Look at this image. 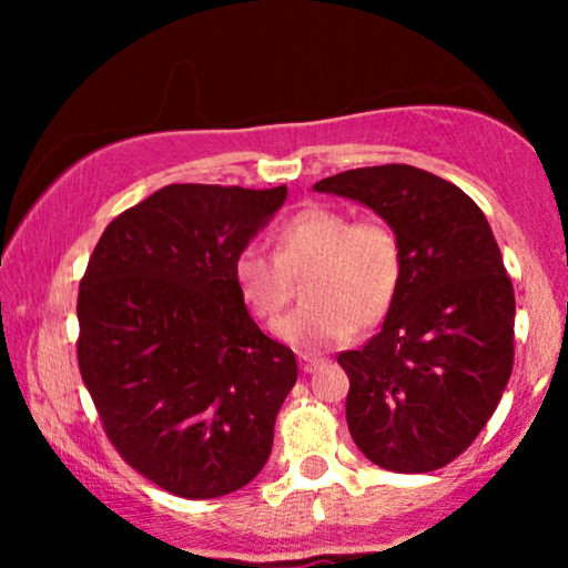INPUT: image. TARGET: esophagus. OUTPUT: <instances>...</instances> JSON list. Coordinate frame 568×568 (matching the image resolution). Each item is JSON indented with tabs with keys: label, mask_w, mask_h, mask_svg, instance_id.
Returning <instances> with one entry per match:
<instances>
[{
	"label": "esophagus",
	"mask_w": 568,
	"mask_h": 568,
	"mask_svg": "<svg viewBox=\"0 0 568 568\" xmlns=\"http://www.w3.org/2000/svg\"><path fill=\"white\" fill-rule=\"evenodd\" d=\"M323 359L321 356H313V354H300V367L302 372H315L317 367H321Z\"/></svg>",
	"instance_id": "esophagus-1"
}]
</instances>
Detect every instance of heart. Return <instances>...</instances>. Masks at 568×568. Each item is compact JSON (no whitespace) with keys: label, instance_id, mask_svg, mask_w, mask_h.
I'll list each match as a JSON object with an SVG mask.
<instances>
[{"label":"heart","instance_id":"b5f03b06","mask_svg":"<svg viewBox=\"0 0 568 568\" xmlns=\"http://www.w3.org/2000/svg\"><path fill=\"white\" fill-rule=\"evenodd\" d=\"M307 270L308 305L276 326L278 338L300 348L344 344L356 325L372 328L390 310L403 276L398 235L385 222L307 206L276 230V255L245 245L232 261L240 300L268 328L288 304L291 278Z\"/></svg>","mask_w":568,"mask_h":568}]
</instances>
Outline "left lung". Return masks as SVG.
<instances>
[{"label": "left lung", "instance_id": "1", "mask_svg": "<svg viewBox=\"0 0 568 568\" xmlns=\"http://www.w3.org/2000/svg\"><path fill=\"white\" fill-rule=\"evenodd\" d=\"M313 189L369 206L403 253L383 328L338 356L352 439L385 470H437L478 437L515 364V290L494 232L468 193L414 165L346 170Z\"/></svg>", "mask_w": 568, "mask_h": 568}]
</instances>
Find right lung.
Wrapping results in <instances>:
<instances>
[{
	"label": "right lung",
	"instance_id": "add662e5",
	"mask_svg": "<svg viewBox=\"0 0 568 568\" xmlns=\"http://www.w3.org/2000/svg\"><path fill=\"white\" fill-rule=\"evenodd\" d=\"M284 201L286 185H165L108 224L80 282L77 359L108 439L183 499L258 476L297 383L292 348L255 325L232 278Z\"/></svg>",
	"mask_w": 568,
	"mask_h": 568
}]
</instances>
